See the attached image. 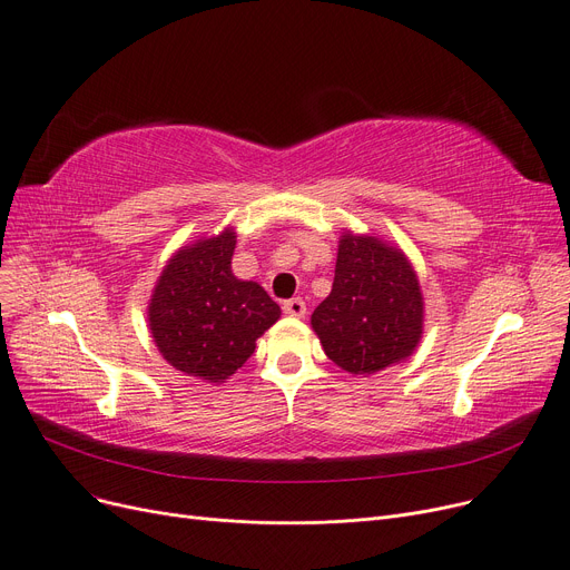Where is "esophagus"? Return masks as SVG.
I'll return each instance as SVG.
<instances>
[{
    "mask_svg": "<svg viewBox=\"0 0 570 570\" xmlns=\"http://www.w3.org/2000/svg\"><path fill=\"white\" fill-rule=\"evenodd\" d=\"M282 309H284V314H288L293 318H303L307 314V305H305L303 297H291V301H286L282 305Z\"/></svg>",
    "mask_w": 570,
    "mask_h": 570,
    "instance_id": "obj_1",
    "label": "esophagus"
}]
</instances>
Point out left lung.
<instances>
[{
    "mask_svg": "<svg viewBox=\"0 0 570 570\" xmlns=\"http://www.w3.org/2000/svg\"><path fill=\"white\" fill-rule=\"evenodd\" d=\"M423 293L402 249L376 235L340 237L333 291L312 314L325 355L348 374L406 361L423 337Z\"/></svg>",
    "mask_w": 570,
    "mask_h": 570,
    "instance_id": "obj_1",
    "label": "left lung"
}]
</instances>
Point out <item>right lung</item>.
<instances>
[{
  "instance_id": "obj_1",
  "label": "right lung",
  "mask_w": 570,
  "mask_h": 570,
  "mask_svg": "<svg viewBox=\"0 0 570 570\" xmlns=\"http://www.w3.org/2000/svg\"><path fill=\"white\" fill-rule=\"evenodd\" d=\"M235 230L179 249L153 291L149 331L164 361L187 376L224 383L256 348L282 309L256 282L233 275Z\"/></svg>"
}]
</instances>
